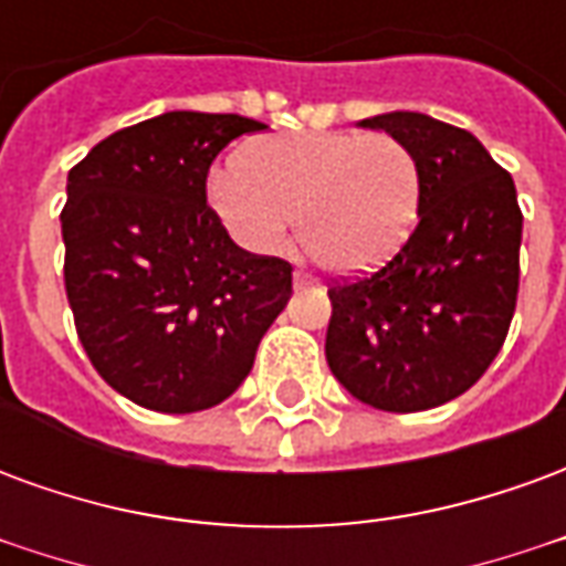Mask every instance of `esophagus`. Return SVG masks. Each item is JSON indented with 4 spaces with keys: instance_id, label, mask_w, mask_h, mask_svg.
Returning a JSON list of instances; mask_svg holds the SVG:
<instances>
[{
    "instance_id": "obj_1",
    "label": "esophagus",
    "mask_w": 566,
    "mask_h": 566,
    "mask_svg": "<svg viewBox=\"0 0 566 566\" xmlns=\"http://www.w3.org/2000/svg\"><path fill=\"white\" fill-rule=\"evenodd\" d=\"M306 284H312L306 272H294V287H306Z\"/></svg>"
}]
</instances>
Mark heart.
Returning <instances> with one entry per match:
<instances>
[{
    "label": "heart",
    "instance_id": "obj_1",
    "mask_svg": "<svg viewBox=\"0 0 566 566\" xmlns=\"http://www.w3.org/2000/svg\"><path fill=\"white\" fill-rule=\"evenodd\" d=\"M209 202L254 254L282 251L291 223L324 270L360 275L388 263L416 230L421 169L388 133H282L209 175Z\"/></svg>",
    "mask_w": 566,
    "mask_h": 566
}]
</instances>
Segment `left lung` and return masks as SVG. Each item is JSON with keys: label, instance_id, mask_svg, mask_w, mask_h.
Returning <instances> with one entry per match:
<instances>
[{"label": "left lung", "instance_id": "left-lung-1", "mask_svg": "<svg viewBox=\"0 0 566 566\" xmlns=\"http://www.w3.org/2000/svg\"><path fill=\"white\" fill-rule=\"evenodd\" d=\"M409 145L421 211L379 270L327 287V364L360 403L421 412L461 397L503 348L518 300L522 209L473 133L418 112L360 120Z\"/></svg>", "mask_w": 566, "mask_h": 566}]
</instances>
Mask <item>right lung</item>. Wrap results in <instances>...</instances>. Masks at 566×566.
<instances>
[{
    "mask_svg": "<svg viewBox=\"0 0 566 566\" xmlns=\"http://www.w3.org/2000/svg\"><path fill=\"white\" fill-rule=\"evenodd\" d=\"M266 124L166 112L69 169L66 296L96 373L133 403L185 416L242 385L291 300L294 266L239 248L206 199L214 157Z\"/></svg>",
    "mask_w": 566,
    "mask_h": 566,
    "instance_id": "obj_1",
    "label": "right lung"
}]
</instances>
